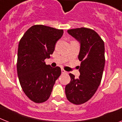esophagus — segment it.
<instances>
[{"label": "esophagus", "mask_w": 122, "mask_h": 122, "mask_svg": "<svg viewBox=\"0 0 122 122\" xmlns=\"http://www.w3.org/2000/svg\"><path fill=\"white\" fill-rule=\"evenodd\" d=\"M61 71H62V73H67V72H66V71H65V70H63V69H62Z\"/></svg>", "instance_id": "1"}]
</instances>
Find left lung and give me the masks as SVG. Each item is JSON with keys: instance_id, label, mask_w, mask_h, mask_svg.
<instances>
[{"instance_id": "8db88e82", "label": "left lung", "mask_w": 122, "mask_h": 122, "mask_svg": "<svg viewBox=\"0 0 122 122\" xmlns=\"http://www.w3.org/2000/svg\"><path fill=\"white\" fill-rule=\"evenodd\" d=\"M80 42L78 59L81 61L78 78L70 73V83L65 86L68 101L75 105L85 103L95 94L100 84L105 67L104 42L92 29L81 27L67 30Z\"/></svg>"}]
</instances>
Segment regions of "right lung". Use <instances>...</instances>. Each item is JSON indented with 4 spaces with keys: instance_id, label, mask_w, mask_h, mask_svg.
Returning a JSON list of instances; mask_svg holds the SVG:
<instances>
[{
    "instance_id": "obj_1",
    "label": "right lung",
    "mask_w": 122,
    "mask_h": 122,
    "mask_svg": "<svg viewBox=\"0 0 122 122\" xmlns=\"http://www.w3.org/2000/svg\"><path fill=\"white\" fill-rule=\"evenodd\" d=\"M62 29L35 25L27 30L19 42L17 69L21 87L29 99L43 103L50 97L61 68L46 65L45 59L55 50L63 36Z\"/></svg>"
}]
</instances>
